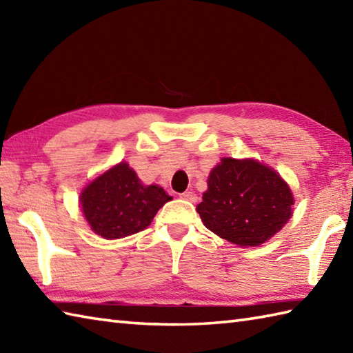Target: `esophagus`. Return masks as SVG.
<instances>
[{
  "label": "esophagus",
  "instance_id": "obj_1",
  "mask_svg": "<svg viewBox=\"0 0 353 353\" xmlns=\"http://www.w3.org/2000/svg\"><path fill=\"white\" fill-rule=\"evenodd\" d=\"M181 199H183V200H188V201H196L197 200V196L196 194H194L192 191H186V192H182L181 196H179Z\"/></svg>",
  "mask_w": 353,
  "mask_h": 353
}]
</instances>
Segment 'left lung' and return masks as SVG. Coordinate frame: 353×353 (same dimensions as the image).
I'll return each instance as SVG.
<instances>
[{
    "label": "left lung",
    "instance_id": "8db88e82",
    "mask_svg": "<svg viewBox=\"0 0 353 353\" xmlns=\"http://www.w3.org/2000/svg\"><path fill=\"white\" fill-rule=\"evenodd\" d=\"M294 199L281 176L256 161L224 157L211 171L197 212L214 234L241 247L265 243L290 220Z\"/></svg>",
    "mask_w": 353,
    "mask_h": 353
}]
</instances>
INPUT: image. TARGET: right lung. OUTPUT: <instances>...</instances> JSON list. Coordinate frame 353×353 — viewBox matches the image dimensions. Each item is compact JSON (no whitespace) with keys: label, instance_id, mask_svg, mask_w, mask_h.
I'll list each match as a JSON object with an SVG mask.
<instances>
[{"label":"right lung","instance_id":"right-lung-1","mask_svg":"<svg viewBox=\"0 0 353 353\" xmlns=\"http://www.w3.org/2000/svg\"><path fill=\"white\" fill-rule=\"evenodd\" d=\"M170 200L161 186L142 185L137 172L124 162L97 177L80 196L91 229L106 239L144 230Z\"/></svg>","mask_w":353,"mask_h":353}]
</instances>
